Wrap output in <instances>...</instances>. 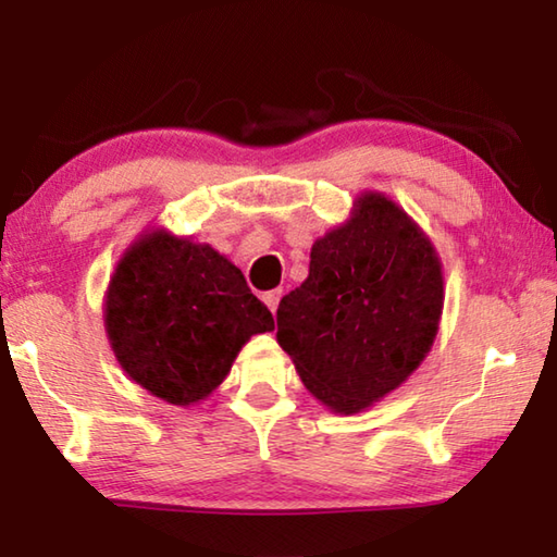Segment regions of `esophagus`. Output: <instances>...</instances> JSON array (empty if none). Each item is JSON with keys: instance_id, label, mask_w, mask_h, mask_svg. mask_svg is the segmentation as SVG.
Wrapping results in <instances>:
<instances>
[{"instance_id": "esophagus-1", "label": "esophagus", "mask_w": 557, "mask_h": 557, "mask_svg": "<svg viewBox=\"0 0 557 557\" xmlns=\"http://www.w3.org/2000/svg\"><path fill=\"white\" fill-rule=\"evenodd\" d=\"M280 297H282V289H270V292H265V295H262V301H265V305L270 307V312H272V314L277 312Z\"/></svg>"}]
</instances>
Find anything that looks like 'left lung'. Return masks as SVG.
Here are the masks:
<instances>
[{"instance_id": "left-lung-1", "label": "left lung", "mask_w": 557, "mask_h": 557, "mask_svg": "<svg viewBox=\"0 0 557 557\" xmlns=\"http://www.w3.org/2000/svg\"><path fill=\"white\" fill-rule=\"evenodd\" d=\"M442 270L408 213L381 194L358 199L312 248L309 277L277 307V342L309 393L358 412L408 379L435 342Z\"/></svg>"}]
</instances>
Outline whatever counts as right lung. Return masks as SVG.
Instances as JSON below:
<instances>
[{"instance_id": "1", "label": "right lung", "mask_w": 557, "mask_h": 557, "mask_svg": "<svg viewBox=\"0 0 557 557\" xmlns=\"http://www.w3.org/2000/svg\"><path fill=\"white\" fill-rule=\"evenodd\" d=\"M122 369L157 398L203 400L252 334L272 332L270 309L211 245L149 233L112 275L106 305Z\"/></svg>"}]
</instances>
